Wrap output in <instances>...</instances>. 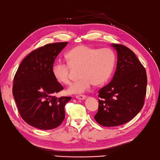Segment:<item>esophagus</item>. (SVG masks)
Wrapping results in <instances>:
<instances>
[{"mask_svg":"<svg viewBox=\"0 0 160 160\" xmlns=\"http://www.w3.org/2000/svg\"><path fill=\"white\" fill-rule=\"evenodd\" d=\"M86 97V95H83V94H80V95H77L76 98L79 99V100H83V99H85Z\"/></svg>","mask_w":160,"mask_h":160,"instance_id":"34e87169","label":"esophagus"}]
</instances>
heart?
I'll use <instances>...</instances> for the list:
<instances>
[{
  "label": "heart",
  "mask_w": 160,
  "mask_h": 160,
  "mask_svg": "<svg viewBox=\"0 0 160 160\" xmlns=\"http://www.w3.org/2000/svg\"><path fill=\"white\" fill-rule=\"evenodd\" d=\"M68 63L57 61L52 66V74L58 82L70 83L72 69H79L81 79L72 83L67 92L80 94L91 87L105 83L113 72L116 55L108 48L98 49L87 45L74 47L66 55Z\"/></svg>",
  "instance_id": "b5f03b06"
}]
</instances>
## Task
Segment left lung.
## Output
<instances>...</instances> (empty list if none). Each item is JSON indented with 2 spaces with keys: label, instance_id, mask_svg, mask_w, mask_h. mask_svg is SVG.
<instances>
[{
  "label": "left lung",
  "instance_id": "obj_1",
  "mask_svg": "<svg viewBox=\"0 0 160 160\" xmlns=\"http://www.w3.org/2000/svg\"><path fill=\"white\" fill-rule=\"evenodd\" d=\"M118 54L112 81L98 90V109L94 119L104 127L122 125L132 120L144 104L146 70L135 53L125 46L112 44Z\"/></svg>",
  "mask_w": 160,
  "mask_h": 160
}]
</instances>
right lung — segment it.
Returning a JSON list of instances; mask_svg holds the SVG:
<instances>
[{"label": "right lung", "mask_w": 160, "mask_h": 160, "mask_svg": "<svg viewBox=\"0 0 160 160\" xmlns=\"http://www.w3.org/2000/svg\"><path fill=\"white\" fill-rule=\"evenodd\" d=\"M67 44H48L31 52L14 76L12 92L20 115L35 128L55 129L65 118L64 107L72 97H55L63 88L55 80L52 69L57 56Z\"/></svg>", "instance_id": "1"}]
</instances>
